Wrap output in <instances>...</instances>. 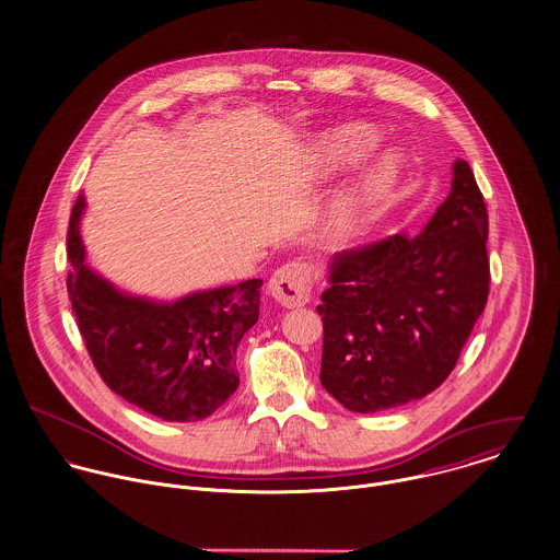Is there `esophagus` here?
<instances>
[{"instance_id":"34e87169","label":"esophagus","mask_w":560,"mask_h":560,"mask_svg":"<svg viewBox=\"0 0 560 560\" xmlns=\"http://www.w3.org/2000/svg\"><path fill=\"white\" fill-rule=\"evenodd\" d=\"M268 292L288 308L302 306L311 299V270L306 264H285L268 281Z\"/></svg>"}]
</instances>
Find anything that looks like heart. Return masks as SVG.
Here are the masks:
<instances>
[{
    "label": "heart",
    "instance_id": "b5f03b06",
    "mask_svg": "<svg viewBox=\"0 0 560 560\" xmlns=\"http://www.w3.org/2000/svg\"><path fill=\"white\" fill-rule=\"evenodd\" d=\"M382 133L371 124L353 121L324 131L311 147L308 171L315 176L343 173L364 164L380 147ZM402 158L398 151H384L351 194L345 198L332 219L339 236H353L371 225L389 207L402 176Z\"/></svg>",
    "mask_w": 560,
    "mask_h": 560
}]
</instances>
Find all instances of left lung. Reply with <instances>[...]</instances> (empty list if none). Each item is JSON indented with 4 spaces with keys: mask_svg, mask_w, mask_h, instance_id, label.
I'll use <instances>...</instances> for the list:
<instances>
[{
    "mask_svg": "<svg viewBox=\"0 0 560 560\" xmlns=\"http://www.w3.org/2000/svg\"><path fill=\"white\" fill-rule=\"evenodd\" d=\"M488 213L465 160L416 236L392 234L330 258L322 386L345 409L375 413L441 386L479 319L490 285Z\"/></svg>",
    "mask_w": 560,
    "mask_h": 560,
    "instance_id": "left-lung-1",
    "label": "left lung"
}]
</instances>
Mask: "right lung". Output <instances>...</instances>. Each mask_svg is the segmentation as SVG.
<instances>
[{"label":"right lung","instance_id":"add662e5","mask_svg":"<svg viewBox=\"0 0 560 560\" xmlns=\"http://www.w3.org/2000/svg\"><path fill=\"white\" fill-rule=\"evenodd\" d=\"M85 196L68 228V294L86 351L115 394L166 422H198L236 392V345L258 322L261 279L176 301L136 296L86 261Z\"/></svg>","mask_w":560,"mask_h":560}]
</instances>
